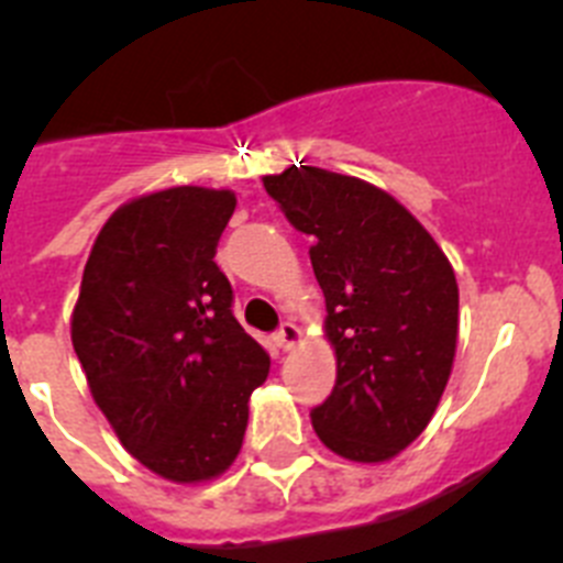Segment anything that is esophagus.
I'll list each match as a JSON object with an SVG mask.
<instances>
[{
    "mask_svg": "<svg viewBox=\"0 0 563 563\" xmlns=\"http://www.w3.org/2000/svg\"><path fill=\"white\" fill-rule=\"evenodd\" d=\"M275 339H277V346H280V350H291V346L299 341V328L294 322H283Z\"/></svg>",
    "mask_w": 563,
    "mask_h": 563,
    "instance_id": "1",
    "label": "esophagus"
}]
</instances>
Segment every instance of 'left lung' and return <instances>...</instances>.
<instances>
[{
	"label": "left lung",
	"instance_id": "left-lung-1",
	"mask_svg": "<svg viewBox=\"0 0 563 563\" xmlns=\"http://www.w3.org/2000/svg\"><path fill=\"white\" fill-rule=\"evenodd\" d=\"M288 222L313 239L335 386L311 411L324 448L380 464L411 444L450 380L459 283L433 235L391 194L317 166L266 175Z\"/></svg>",
	"mask_w": 563,
	"mask_h": 563
}]
</instances>
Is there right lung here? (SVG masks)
<instances>
[{
    "label": "right lung",
    "mask_w": 563,
    "mask_h": 563,
    "mask_svg": "<svg viewBox=\"0 0 563 563\" xmlns=\"http://www.w3.org/2000/svg\"><path fill=\"white\" fill-rule=\"evenodd\" d=\"M235 194L177 186L122 205L99 230L71 344L99 411L133 459L175 483L235 461L269 355L233 317L219 269Z\"/></svg>",
    "instance_id": "right-lung-1"
}]
</instances>
